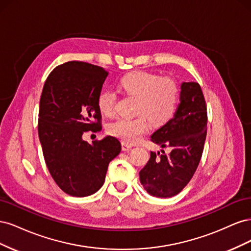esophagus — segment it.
<instances>
[{
  "mask_svg": "<svg viewBox=\"0 0 251 251\" xmlns=\"http://www.w3.org/2000/svg\"><path fill=\"white\" fill-rule=\"evenodd\" d=\"M132 147H133V146H132L131 143H127V142H126V141H121V148H123L124 151L131 150Z\"/></svg>",
  "mask_w": 251,
  "mask_h": 251,
  "instance_id": "esophagus-1",
  "label": "esophagus"
}]
</instances>
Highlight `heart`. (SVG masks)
Returning a JSON list of instances; mask_svg holds the SVG:
<instances>
[{"mask_svg": "<svg viewBox=\"0 0 251 251\" xmlns=\"http://www.w3.org/2000/svg\"><path fill=\"white\" fill-rule=\"evenodd\" d=\"M120 87L128 95L137 98L136 114L133 118H119L108 126L109 132L127 143L141 139L151 126V121L161 126L170 121L177 111L180 100V87L173 77L147 71L131 72L121 77ZM116 94L110 90L101 91L97 98L100 111L107 116L115 113Z\"/></svg>", "mask_w": 251, "mask_h": 251, "instance_id": "1", "label": "heart"}]
</instances>
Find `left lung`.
Here are the masks:
<instances>
[{
    "instance_id": "8db88e82",
    "label": "left lung",
    "mask_w": 251,
    "mask_h": 251,
    "mask_svg": "<svg viewBox=\"0 0 251 251\" xmlns=\"http://www.w3.org/2000/svg\"><path fill=\"white\" fill-rule=\"evenodd\" d=\"M207 133V111L198 82L181 85L180 103L174 117L151 135V140L170 154L151 151L140 171V182L154 197L171 198L183 189L198 168Z\"/></svg>"
}]
</instances>
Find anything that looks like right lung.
<instances>
[{
  "label": "right lung",
  "mask_w": 251,
  "mask_h": 251,
  "mask_svg": "<svg viewBox=\"0 0 251 251\" xmlns=\"http://www.w3.org/2000/svg\"><path fill=\"white\" fill-rule=\"evenodd\" d=\"M108 74L101 67L72 60L54 68L45 81L37 125L43 155L53 180L70 196L96 193L121 151L113 136L92 144L82 139L88 131L101 130L97 98Z\"/></svg>",
  "instance_id": "right-lung-1"
}]
</instances>
